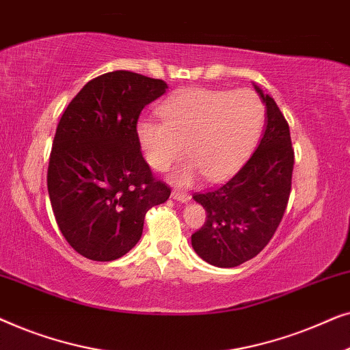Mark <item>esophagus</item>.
<instances>
[{"instance_id":"34e87169","label":"esophagus","mask_w":350,"mask_h":350,"mask_svg":"<svg viewBox=\"0 0 350 350\" xmlns=\"http://www.w3.org/2000/svg\"><path fill=\"white\" fill-rule=\"evenodd\" d=\"M172 199L186 204V202H189V200H191V196L186 194V193H180V191H174V193H172Z\"/></svg>"}]
</instances>
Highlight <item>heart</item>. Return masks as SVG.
<instances>
[{"mask_svg": "<svg viewBox=\"0 0 350 350\" xmlns=\"http://www.w3.org/2000/svg\"><path fill=\"white\" fill-rule=\"evenodd\" d=\"M159 111L164 122H138V140L151 167L161 172L186 151L189 159L170 175L180 186L202 175L210 181L232 175L256 145L265 122V107L248 89H185L165 100Z\"/></svg>", "mask_w": 350, "mask_h": 350, "instance_id": "heart-1", "label": "heart"}]
</instances>
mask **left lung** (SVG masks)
<instances>
[{
	"label": "left lung",
	"mask_w": 350,
	"mask_h": 350,
	"mask_svg": "<svg viewBox=\"0 0 350 350\" xmlns=\"http://www.w3.org/2000/svg\"><path fill=\"white\" fill-rule=\"evenodd\" d=\"M253 85L266 105L260 145L228 183L194 194L207 218L191 236V245L217 267H236L255 258L274 236L290 198L295 152L288 122L274 98Z\"/></svg>",
	"instance_id": "1"
}]
</instances>
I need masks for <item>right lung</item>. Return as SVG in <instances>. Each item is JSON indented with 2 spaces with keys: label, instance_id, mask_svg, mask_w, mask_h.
<instances>
[{
  "label": "right lung",
  "instance_id": "obj_1",
  "mask_svg": "<svg viewBox=\"0 0 350 350\" xmlns=\"http://www.w3.org/2000/svg\"><path fill=\"white\" fill-rule=\"evenodd\" d=\"M162 79L111 71L89 81L57 126L47 191L66 242L94 261H113L140 241L148 210L170 188L140 151L142 109L165 94Z\"/></svg>",
  "mask_w": 350,
  "mask_h": 350
}]
</instances>
